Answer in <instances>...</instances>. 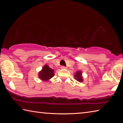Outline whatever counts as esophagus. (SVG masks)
I'll list each match as a JSON object with an SVG mask.
<instances>
[{"instance_id": "1", "label": "esophagus", "mask_w": 123, "mask_h": 123, "mask_svg": "<svg viewBox=\"0 0 123 123\" xmlns=\"http://www.w3.org/2000/svg\"><path fill=\"white\" fill-rule=\"evenodd\" d=\"M61 68L62 69H67V67L65 66H62L61 67Z\"/></svg>"}]
</instances>
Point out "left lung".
Instances as JSON below:
<instances>
[{"label":"left lung","instance_id":"8db88e82","mask_svg":"<svg viewBox=\"0 0 123 123\" xmlns=\"http://www.w3.org/2000/svg\"><path fill=\"white\" fill-rule=\"evenodd\" d=\"M81 74L82 73H81V71H78V72H77L76 73V74L74 75L75 77V79L79 82H82L83 81Z\"/></svg>","mask_w":123,"mask_h":123}]
</instances>
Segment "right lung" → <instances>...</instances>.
<instances>
[{"instance_id": "add662e5", "label": "right lung", "mask_w": 123, "mask_h": 123, "mask_svg": "<svg viewBox=\"0 0 123 123\" xmlns=\"http://www.w3.org/2000/svg\"><path fill=\"white\" fill-rule=\"evenodd\" d=\"M54 75V70L50 68L48 65H45L41 71L39 73L38 76L42 80L47 81L53 78Z\"/></svg>"}]
</instances>
